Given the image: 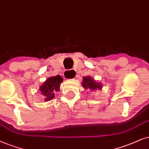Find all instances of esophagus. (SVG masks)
I'll use <instances>...</instances> for the list:
<instances>
[{
    "label": "esophagus",
    "mask_w": 149,
    "mask_h": 149,
    "mask_svg": "<svg viewBox=\"0 0 149 149\" xmlns=\"http://www.w3.org/2000/svg\"><path fill=\"white\" fill-rule=\"evenodd\" d=\"M64 77L65 79H72L76 77V72L74 69H71V70H66L64 72Z\"/></svg>",
    "instance_id": "obj_1"
}]
</instances>
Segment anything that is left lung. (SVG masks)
<instances>
[{
    "instance_id": "8db88e82",
    "label": "left lung",
    "mask_w": 149,
    "mask_h": 149,
    "mask_svg": "<svg viewBox=\"0 0 149 149\" xmlns=\"http://www.w3.org/2000/svg\"><path fill=\"white\" fill-rule=\"evenodd\" d=\"M82 85L83 88H84L85 89H89L91 91L101 90L102 88V84L100 82H97L91 76L84 77Z\"/></svg>"
}]
</instances>
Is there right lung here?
<instances>
[{
  "mask_svg": "<svg viewBox=\"0 0 149 149\" xmlns=\"http://www.w3.org/2000/svg\"><path fill=\"white\" fill-rule=\"evenodd\" d=\"M63 80L62 77L60 75H58V76L47 78L41 84L39 88V91H40L41 94L44 96V100L45 102L52 100L53 98H54V93L59 91Z\"/></svg>",
  "mask_w": 149,
  "mask_h": 149,
  "instance_id": "right-lung-1",
  "label": "right lung"
}]
</instances>
